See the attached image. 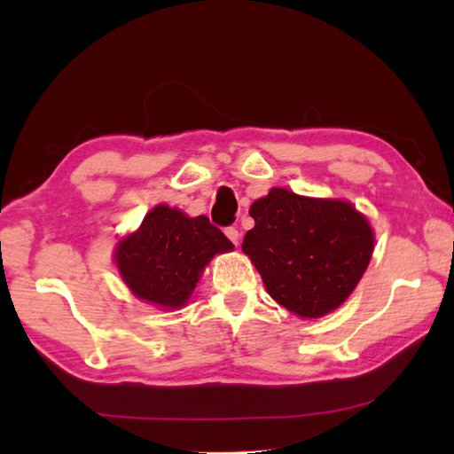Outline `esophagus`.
<instances>
[{
    "label": "esophagus",
    "mask_w": 454,
    "mask_h": 454,
    "mask_svg": "<svg viewBox=\"0 0 454 454\" xmlns=\"http://www.w3.org/2000/svg\"><path fill=\"white\" fill-rule=\"evenodd\" d=\"M226 236L230 238V242H232L234 246H238V242H240V232H238V230L232 226L226 228Z\"/></svg>",
    "instance_id": "obj_1"
}]
</instances>
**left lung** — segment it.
Segmentation results:
<instances>
[{
    "instance_id": "obj_1",
    "label": "left lung",
    "mask_w": 454,
    "mask_h": 454,
    "mask_svg": "<svg viewBox=\"0 0 454 454\" xmlns=\"http://www.w3.org/2000/svg\"><path fill=\"white\" fill-rule=\"evenodd\" d=\"M254 228L242 250L276 302L301 318L336 310L363 278L374 232L347 200H320L272 188L250 206Z\"/></svg>"
}]
</instances>
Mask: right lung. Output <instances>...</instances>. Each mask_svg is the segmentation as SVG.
<instances>
[{
    "label": "right lung",
    "mask_w": 454,
    "mask_h": 454,
    "mask_svg": "<svg viewBox=\"0 0 454 454\" xmlns=\"http://www.w3.org/2000/svg\"><path fill=\"white\" fill-rule=\"evenodd\" d=\"M234 244L206 216L190 218L160 204L116 246L121 280L140 301L176 310L188 302L210 260Z\"/></svg>",
    "instance_id": "right-lung-1"
}]
</instances>
